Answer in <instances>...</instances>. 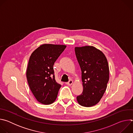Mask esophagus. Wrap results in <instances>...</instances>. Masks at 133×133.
I'll return each instance as SVG.
<instances>
[{
  "mask_svg": "<svg viewBox=\"0 0 133 133\" xmlns=\"http://www.w3.org/2000/svg\"><path fill=\"white\" fill-rule=\"evenodd\" d=\"M66 84H67V85H68V86H71V85L73 84V81H72V80H70V81H69L68 83H67Z\"/></svg>",
  "mask_w": 133,
  "mask_h": 133,
  "instance_id": "1",
  "label": "esophagus"
}]
</instances>
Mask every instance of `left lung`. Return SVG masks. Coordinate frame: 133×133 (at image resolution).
Here are the masks:
<instances>
[{"mask_svg": "<svg viewBox=\"0 0 133 133\" xmlns=\"http://www.w3.org/2000/svg\"><path fill=\"white\" fill-rule=\"evenodd\" d=\"M75 54L82 70L83 91L77 97L79 105L91 107L102 98L109 81V66L104 54L91 46L76 47Z\"/></svg>", "mask_w": 133, "mask_h": 133, "instance_id": "8db88e82", "label": "left lung"}]
</instances>
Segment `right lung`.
<instances>
[{
  "instance_id": "add662e5",
  "label": "right lung",
  "mask_w": 133,
  "mask_h": 133,
  "mask_svg": "<svg viewBox=\"0 0 133 133\" xmlns=\"http://www.w3.org/2000/svg\"><path fill=\"white\" fill-rule=\"evenodd\" d=\"M66 47L43 44L30 56L26 71L28 83L36 99L43 104H51L57 97L61 85L55 80L54 64Z\"/></svg>"
}]
</instances>
